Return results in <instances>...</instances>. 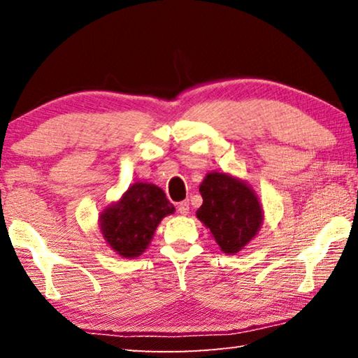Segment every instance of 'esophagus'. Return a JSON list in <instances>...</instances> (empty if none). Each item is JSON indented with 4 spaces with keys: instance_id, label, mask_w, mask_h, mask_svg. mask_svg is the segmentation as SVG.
Returning a JSON list of instances; mask_svg holds the SVG:
<instances>
[{
    "instance_id": "esophagus-1",
    "label": "esophagus",
    "mask_w": 358,
    "mask_h": 358,
    "mask_svg": "<svg viewBox=\"0 0 358 358\" xmlns=\"http://www.w3.org/2000/svg\"><path fill=\"white\" fill-rule=\"evenodd\" d=\"M177 208H178V213L180 215H187V213H189V201L180 202Z\"/></svg>"
}]
</instances>
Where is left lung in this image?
Here are the masks:
<instances>
[{"label":"left lung","instance_id":"obj_1","mask_svg":"<svg viewBox=\"0 0 358 358\" xmlns=\"http://www.w3.org/2000/svg\"><path fill=\"white\" fill-rule=\"evenodd\" d=\"M199 191L203 203L196 216L210 229L220 250L226 254L245 250L264 222V207L256 191L226 172H208Z\"/></svg>","mask_w":358,"mask_h":358}]
</instances>
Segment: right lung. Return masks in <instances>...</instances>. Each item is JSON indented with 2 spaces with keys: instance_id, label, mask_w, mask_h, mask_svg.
<instances>
[{
  "instance_id": "add662e5",
  "label": "right lung",
  "mask_w": 358,
  "mask_h": 358,
  "mask_svg": "<svg viewBox=\"0 0 358 358\" xmlns=\"http://www.w3.org/2000/svg\"><path fill=\"white\" fill-rule=\"evenodd\" d=\"M173 211L159 186L137 181L101 211L99 230L113 252L123 259H136L147 251L162 217Z\"/></svg>"
}]
</instances>
